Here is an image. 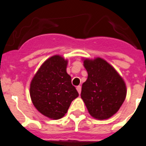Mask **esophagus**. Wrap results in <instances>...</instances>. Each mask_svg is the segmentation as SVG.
Instances as JSON below:
<instances>
[{
	"mask_svg": "<svg viewBox=\"0 0 146 146\" xmlns=\"http://www.w3.org/2000/svg\"><path fill=\"white\" fill-rule=\"evenodd\" d=\"M76 89H77L79 95H80V92H81V87H80V86H77V88H76Z\"/></svg>",
	"mask_w": 146,
	"mask_h": 146,
	"instance_id": "34e87169",
	"label": "esophagus"
}]
</instances>
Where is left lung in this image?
Returning a JSON list of instances; mask_svg holds the SVG:
<instances>
[{
	"mask_svg": "<svg viewBox=\"0 0 146 146\" xmlns=\"http://www.w3.org/2000/svg\"><path fill=\"white\" fill-rule=\"evenodd\" d=\"M88 78L81 98L93 118L105 120L116 113L126 97V86L115 68L101 58H83Z\"/></svg>",
	"mask_w": 146,
	"mask_h": 146,
	"instance_id": "1",
	"label": "left lung"
}]
</instances>
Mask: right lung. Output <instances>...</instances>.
<instances>
[{"instance_id": "obj_1", "label": "right lung", "mask_w": 146, "mask_h": 146, "mask_svg": "<svg viewBox=\"0 0 146 146\" xmlns=\"http://www.w3.org/2000/svg\"><path fill=\"white\" fill-rule=\"evenodd\" d=\"M68 60L60 55L48 58L33 78L30 85L31 100L38 111L53 120L63 118L70 103L78 96L66 72Z\"/></svg>"}]
</instances>
